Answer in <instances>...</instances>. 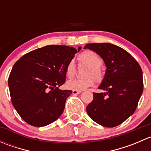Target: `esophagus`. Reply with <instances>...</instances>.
<instances>
[{
    "mask_svg": "<svg viewBox=\"0 0 151 151\" xmlns=\"http://www.w3.org/2000/svg\"><path fill=\"white\" fill-rule=\"evenodd\" d=\"M82 91H72V93L74 94V95H77V94H80L81 93Z\"/></svg>",
    "mask_w": 151,
    "mask_h": 151,
    "instance_id": "obj_1",
    "label": "esophagus"
}]
</instances>
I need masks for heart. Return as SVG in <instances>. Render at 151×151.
Wrapping results in <instances>:
<instances>
[{
	"mask_svg": "<svg viewBox=\"0 0 151 151\" xmlns=\"http://www.w3.org/2000/svg\"><path fill=\"white\" fill-rule=\"evenodd\" d=\"M80 65L88 66L85 73L84 79L69 80L67 82V88L72 91H83L89 87L93 86L95 83H101L104 79V73L101 66L103 63L102 59L95 52L91 50H85L77 56ZM76 66L74 60H70L66 66V74L71 78L75 75ZM95 80H94V79Z\"/></svg>",
	"mask_w": 151,
	"mask_h": 151,
	"instance_id": "1",
	"label": "heart"
}]
</instances>
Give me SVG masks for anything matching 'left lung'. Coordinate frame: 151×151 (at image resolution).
I'll return each instance as SVG.
<instances>
[{
  "instance_id": "left-lung-1",
  "label": "left lung",
  "mask_w": 151,
  "mask_h": 151,
  "mask_svg": "<svg viewBox=\"0 0 151 151\" xmlns=\"http://www.w3.org/2000/svg\"><path fill=\"white\" fill-rule=\"evenodd\" d=\"M99 55L106 66L99 89L105 93H93V99L87 106L90 118L106 127H115L124 122L136 110L143 91L142 71L139 63L121 47L109 43L88 44Z\"/></svg>"
}]
</instances>
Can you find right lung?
Instances as JSON below:
<instances>
[{
  "label": "right lung",
  "mask_w": 151,
  "mask_h": 151,
  "mask_svg": "<svg viewBox=\"0 0 151 151\" xmlns=\"http://www.w3.org/2000/svg\"><path fill=\"white\" fill-rule=\"evenodd\" d=\"M80 50L48 45L29 52L14 63L8 84L12 104L24 121L42 127L61 115L72 91L58 87L66 81V65Z\"/></svg>",
  "instance_id": "right-lung-1"
}]
</instances>
